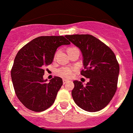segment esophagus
<instances>
[{
	"label": "esophagus",
	"instance_id": "obj_1",
	"mask_svg": "<svg viewBox=\"0 0 133 133\" xmlns=\"http://www.w3.org/2000/svg\"><path fill=\"white\" fill-rule=\"evenodd\" d=\"M68 82L69 81L67 79H63V84H64L66 83V82Z\"/></svg>",
	"mask_w": 133,
	"mask_h": 133
}]
</instances>
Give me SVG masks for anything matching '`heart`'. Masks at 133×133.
<instances>
[{
	"instance_id": "1",
	"label": "heart",
	"mask_w": 133,
	"mask_h": 133,
	"mask_svg": "<svg viewBox=\"0 0 133 133\" xmlns=\"http://www.w3.org/2000/svg\"><path fill=\"white\" fill-rule=\"evenodd\" d=\"M75 49H78L76 47H69L67 49V53H70L72 51ZM77 71V68L76 67H63L61 68L58 71L59 75H61L63 77H66V78H69L71 77Z\"/></svg>"
}]
</instances>
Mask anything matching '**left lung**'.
Segmentation results:
<instances>
[{
  "mask_svg": "<svg viewBox=\"0 0 133 133\" xmlns=\"http://www.w3.org/2000/svg\"><path fill=\"white\" fill-rule=\"evenodd\" d=\"M65 36L81 50L84 68L81 74L89 79L85 86L74 81L73 99L85 111H99L110 103L116 92L119 71L116 56L110 47L92 35Z\"/></svg>",
  "mask_w": 133,
  "mask_h": 133,
  "instance_id": "left-lung-1",
  "label": "left lung"
}]
</instances>
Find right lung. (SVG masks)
<instances>
[{
	"label": "right lung",
	"mask_w": 133,
	"mask_h": 133,
	"mask_svg": "<svg viewBox=\"0 0 133 133\" xmlns=\"http://www.w3.org/2000/svg\"><path fill=\"white\" fill-rule=\"evenodd\" d=\"M69 44L62 36H39L16 54L11 69L12 82L17 97L29 110L42 112L54 102L63 81L54 77L46 83L43 79L44 67L52 63L58 47Z\"/></svg>",
	"instance_id": "right-lung-1"
}]
</instances>
